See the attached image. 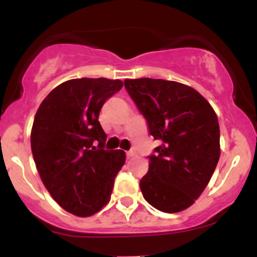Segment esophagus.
Segmentation results:
<instances>
[{"instance_id": "esophagus-1", "label": "esophagus", "mask_w": 257, "mask_h": 257, "mask_svg": "<svg viewBox=\"0 0 257 257\" xmlns=\"http://www.w3.org/2000/svg\"><path fill=\"white\" fill-rule=\"evenodd\" d=\"M134 156H137V152H135V151H128V152H126V158H133Z\"/></svg>"}]
</instances>
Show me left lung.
Masks as SVG:
<instances>
[{
    "label": "left lung",
    "mask_w": 257,
    "mask_h": 257,
    "mask_svg": "<svg viewBox=\"0 0 257 257\" xmlns=\"http://www.w3.org/2000/svg\"><path fill=\"white\" fill-rule=\"evenodd\" d=\"M124 87L161 141L140 180L144 198L163 213L191 206L205 190L220 158L214 108L193 88L166 79H125Z\"/></svg>",
    "instance_id": "8db88e82"
}]
</instances>
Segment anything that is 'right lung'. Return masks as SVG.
Segmentation results:
<instances>
[{"instance_id":"1","label":"right lung","mask_w":257,"mask_h":257,"mask_svg":"<svg viewBox=\"0 0 257 257\" xmlns=\"http://www.w3.org/2000/svg\"><path fill=\"white\" fill-rule=\"evenodd\" d=\"M123 82L76 78L55 87L35 116L31 150L43 185L61 208L90 216L111 198L114 178L124 166L122 150H104L99 112Z\"/></svg>"}]
</instances>
